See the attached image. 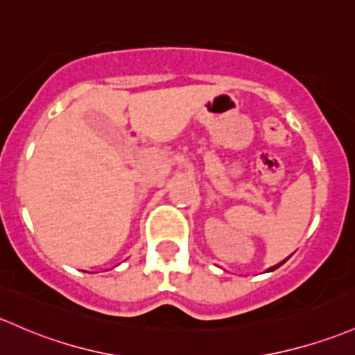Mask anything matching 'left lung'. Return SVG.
<instances>
[{
	"instance_id": "left-lung-1",
	"label": "left lung",
	"mask_w": 355,
	"mask_h": 355,
	"mask_svg": "<svg viewBox=\"0 0 355 355\" xmlns=\"http://www.w3.org/2000/svg\"><path fill=\"white\" fill-rule=\"evenodd\" d=\"M284 262H286V260H284ZM284 262H281V263H279V266H274V267H272V268H268V270H275V268H279V267H281L282 263H284Z\"/></svg>"
}]
</instances>
